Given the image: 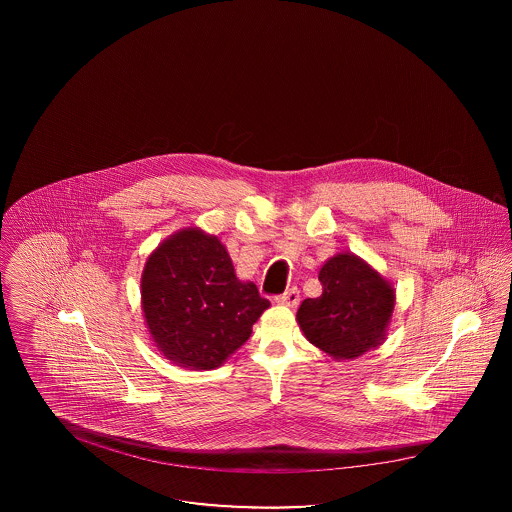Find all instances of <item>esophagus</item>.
<instances>
[{"label": "esophagus", "mask_w": 512, "mask_h": 512, "mask_svg": "<svg viewBox=\"0 0 512 512\" xmlns=\"http://www.w3.org/2000/svg\"><path fill=\"white\" fill-rule=\"evenodd\" d=\"M278 305H286V307H297L299 305V290L297 288H290L288 292L276 295L274 299Z\"/></svg>", "instance_id": "obj_1"}]
</instances>
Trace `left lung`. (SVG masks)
Returning <instances> with one entry per match:
<instances>
[{
	"instance_id": "left-lung-1",
	"label": "left lung",
	"mask_w": 512,
	"mask_h": 512,
	"mask_svg": "<svg viewBox=\"0 0 512 512\" xmlns=\"http://www.w3.org/2000/svg\"><path fill=\"white\" fill-rule=\"evenodd\" d=\"M322 295L305 299L297 322L305 338L336 361L357 359L386 340L395 290L353 253L330 257L318 272Z\"/></svg>"
}]
</instances>
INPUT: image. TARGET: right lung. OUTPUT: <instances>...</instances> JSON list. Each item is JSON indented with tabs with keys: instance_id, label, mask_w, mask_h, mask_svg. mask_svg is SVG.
<instances>
[{
	"instance_id": "right-lung-1",
	"label": "right lung",
	"mask_w": 512,
	"mask_h": 512,
	"mask_svg": "<svg viewBox=\"0 0 512 512\" xmlns=\"http://www.w3.org/2000/svg\"><path fill=\"white\" fill-rule=\"evenodd\" d=\"M270 301L238 280L217 236L184 228L147 257L142 309L151 340L174 365L211 370L251 336Z\"/></svg>"
}]
</instances>
